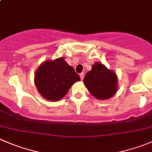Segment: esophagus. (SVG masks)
Returning a JSON list of instances; mask_svg holds the SVG:
<instances>
[{
  "label": "esophagus",
  "instance_id": "esophagus-1",
  "mask_svg": "<svg viewBox=\"0 0 152 152\" xmlns=\"http://www.w3.org/2000/svg\"><path fill=\"white\" fill-rule=\"evenodd\" d=\"M79 76H80V79H81V80H83V79H84V76H85V73H81L80 74H79Z\"/></svg>",
  "mask_w": 152,
  "mask_h": 152
}]
</instances>
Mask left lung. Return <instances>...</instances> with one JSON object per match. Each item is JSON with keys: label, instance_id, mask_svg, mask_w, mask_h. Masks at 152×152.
Segmentation results:
<instances>
[{"label": "left lung", "instance_id": "obj_1", "mask_svg": "<svg viewBox=\"0 0 152 152\" xmlns=\"http://www.w3.org/2000/svg\"><path fill=\"white\" fill-rule=\"evenodd\" d=\"M84 84L91 95L99 100L108 99L117 91V74L101 62L93 64L84 78Z\"/></svg>", "mask_w": 152, "mask_h": 152}]
</instances>
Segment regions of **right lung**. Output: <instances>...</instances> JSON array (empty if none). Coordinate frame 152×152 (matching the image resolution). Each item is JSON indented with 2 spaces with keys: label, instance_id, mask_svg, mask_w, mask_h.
I'll list each match as a JSON object with an SVG mask.
<instances>
[{
  "label": "right lung",
  "instance_id": "add662e5",
  "mask_svg": "<svg viewBox=\"0 0 152 152\" xmlns=\"http://www.w3.org/2000/svg\"><path fill=\"white\" fill-rule=\"evenodd\" d=\"M80 80L73 67L63 57L47 60L39 65L34 82L39 94L49 101H58L67 94L70 87Z\"/></svg>",
  "mask_w": 152,
  "mask_h": 152
}]
</instances>
